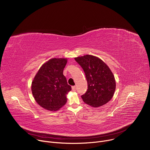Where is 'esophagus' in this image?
Masks as SVG:
<instances>
[{"label":"esophagus","mask_w":150,"mask_h":150,"mask_svg":"<svg viewBox=\"0 0 150 150\" xmlns=\"http://www.w3.org/2000/svg\"><path fill=\"white\" fill-rule=\"evenodd\" d=\"M72 90L73 91H75L76 90V86H72Z\"/></svg>","instance_id":"1"}]
</instances>
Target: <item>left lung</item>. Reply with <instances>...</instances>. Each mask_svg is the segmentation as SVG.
Listing matches in <instances>:
<instances>
[{"label":"left lung","mask_w":150,"mask_h":150,"mask_svg":"<svg viewBox=\"0 0 150 150\" xmlns=\"http://www.w3.org/2000/svg\"><path fill=\"white\" fill-rule=\"evenodd\" d=\"M83 69L88 89L81 98L84 103L94 108L109 102L116 89L115 76L108 66L100 59L92 55L75 57Z\"/></svg>","instance_id":"1"}]
</instances>
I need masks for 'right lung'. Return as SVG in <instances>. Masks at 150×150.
<instances>
[{
    "label": "right lung",
    "instance_id": "add662e5",
    "mask_svg": "<svg viewBox=\"0 0 150 150\" xmlns=\"http://www.w3.org/2000/svg\"><path fill=\"white\" fill-rule=\"evenodd\" d=\"M67 63V59H50L41 66L33 81L34 98L46 110L56 111L67 101L66 95L72 88L63 74Z\"/></svg>",
    "mask_w": 150,
    "mask_h": 150
}]
</instances>
